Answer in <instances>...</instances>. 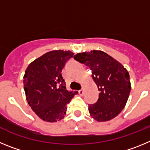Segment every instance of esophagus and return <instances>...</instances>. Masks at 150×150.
Returning <instances> with one entry per match:
<instances>
[{"instance_id": "obj_1", "label": "esophagus", "mask_w": 150, "mask_h": 150, "mask_svg": "<svg viewBox=\"0 0 150 150\" xmlns=\"http://www.w3.org/2000/svg\"><path fill=\"white\" fill-rule=\"evenodd\" d=\"M78 93L80 94L81 96H83V93H84V90H83V89H81V90H79V91H78Z\"/></svg>"}]
</instances>
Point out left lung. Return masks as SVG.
Listing matches in <instances>:
<instances>
[{
    "label": "left lung",
    "instance_id": "obj_1",
    "mask_svg": "<svg viewBox=\"0 0 150 150\" xmlns=\"http://www.w3.org/2000/svg\"><path fill=\"white\" fill-rule=\"evenodd\" d=\"M74 58L90 67L99 91L98 101L88 105L90 116L98 122L114 119L125 108L130 93L127 69L111 56L98 50L78 53Z\"/></svg>",
    "mask_w": 150,
    "mask_h": 150
}]
</instances>
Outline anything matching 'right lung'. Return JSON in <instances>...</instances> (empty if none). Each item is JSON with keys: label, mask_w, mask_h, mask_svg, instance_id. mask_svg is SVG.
<instances>
[{"label": "right lung", "mask_w": 150, "mask_h": 150, "mask_svg": "<svg viewBox=\"0 0 150 150\" xmlns=\"http://www.w3.org/2000/svg\"><path fill=\"white\" fill-rule=\"evenodd\" d=\"M70 51L54 50L44 54L30 63L23 77L28 105L45 122L61 120L77 91H68L62 76L66 62L72 57Z\"/></svg>", "instance_id": "right-lung-1"}]
</instances>
